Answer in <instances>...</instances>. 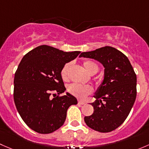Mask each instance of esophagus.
I'll return each instance as SVG.
<instances>
[{"instance_id": "esophagus-1", "label": "esophagus", "mask_w": 149, "mask_h": 149, "mask_svg": "<svg viewBox=\"0 0 149 149\" xmlns=\"http://www.w3.org/2000/svg\"><path fill=\"white\" fill-rule=\"evenodd\" d=\"M78 104H79V105H84V104H85V102L82 100H78Z\"/></svg>"}]
</instances>
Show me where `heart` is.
Returning a JSON list of instances; mask_svg holds the SVG:
<instances>
[{
    "instance_id": "1",
    "label": "heart",
    "mask_w": 149,
    "mask_h": 149,
    "mask_svg": "<svg viewBox=\"0 0 149 149\" xmlns=\"http://www.w3.org/2000/svg\"><path fill=\"white\" fill-rule=\"evenodd\" d=\"M71 64L67 63L64 66L61 71V76L63 79H67L68 78L69 70ZM84 67L87 72L90 74H95L98 71V66L96 63L92 61H85L84 62ZM69 91L73 95L79 98L85 97L87 95L90 94L93 92V88L91 86L87 85H79V84H72L69 87Z\"/></svg>"
}]
</instances>
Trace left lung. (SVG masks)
Returning a JSON list of instances; mask_svg holds the SVG:
<instances>
[{"label":"left lung","mask_w":149,"mask_h":149,"mask_svg":"<svg viewBox=\"0 0 149 149\" xmlns=\"http://www.w3.org/2000/svg\"><path fill=\"white\" fill-rule=\"evenodd\" d=\"M79 57L90 58L102 64L104 77L92 102L94 112L85 116L87 126L96 131L108 133L125 121L136 97V74L128 57L111 47L82 52Z\"/></svg>","instance_id":"left-lung-1"}]
</instances>
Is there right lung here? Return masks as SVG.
<instances>
[{
  "label": "right lung",
  "mask_w": 149,
  "mask_h": 149,
  "mask_svg": "<svg viewBox=\"0 0 149 149\" xmlns=\"http://www.w3.org/2000/svg\"><path fill=\"white\" fill-rule=\"evenodd\" d=\"M79 53L41 45L21 59L15 73L13 98L21 118L33 131L47 134L59 129L66 120L69 107L77 104V98L69 93L56 95L66 90L62 69ZM54 91L56 93L52 98Z\"/></svg>",
  "instance_id": "add662e5"
}]
</instances>
